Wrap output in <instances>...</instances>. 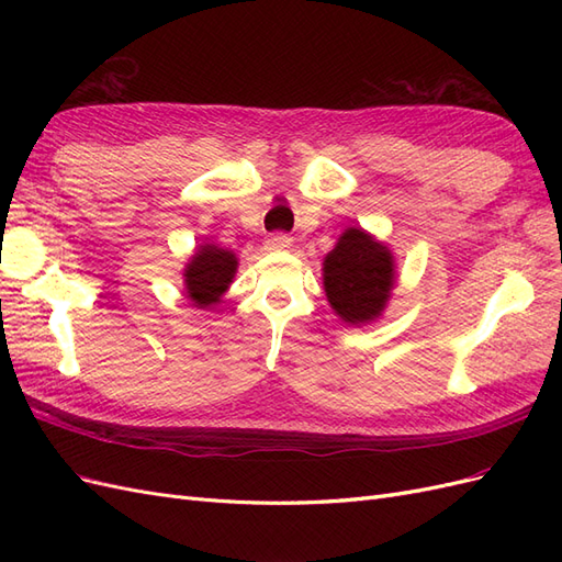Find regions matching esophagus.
I'll return each instance as SVG.
<instances>
[{"label":"esophagus","mask_w":562,"mask_h":562,"mask_svg":"<svg viewBox=\"0 0 562 562\" xmlns=\"http://www.w3.org/2000/svg\"><path fill=\"white\" fill-rule=\"evenodd\" d=\"M291 246H293V239L288 234H271L269 239L265 241V248L269 252H283V250H288Z\"/></svg>","instance_id":"34e87169"}]
</instances>
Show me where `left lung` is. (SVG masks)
<instances>
[{"mask_svg": "<svg viewBox=\"0 0 562 562\" xmlns=\"http://www.w3.org/2000/svg\"><path fill=\"white\" fill-rule=\"evenodd\" d=\"M321 271L330 310L349 326L378 321L398 281L394 252L363 227L339 234Z\"/></svg>", "mask_w": 562, "mask_h": 562, "instance_id": "left-lung-1", "label": "left lung"}]
</instances>
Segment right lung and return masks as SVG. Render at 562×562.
I'll return each mask as SVG.
<instances>
[{"label": "right lung", "mask_w": 562, "mask_h": 562, "mask_svg": "<svg viewBox=\"0 0 562 562\" xmlns=\"http://www.w3.org/2000/svg\"><path fill=\"white\" fill-rule=\"evenodd\" d=\"M239 269V258L220 244L203 241L182 269L184 295L196 310H211L223 302V295Z\"/></svg>", "instance_id": "obj_1"}]
</instances>
